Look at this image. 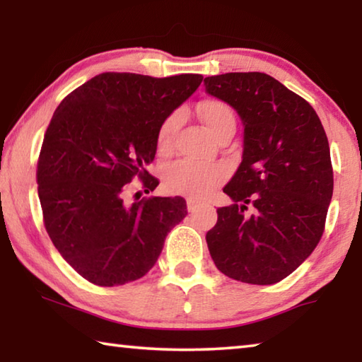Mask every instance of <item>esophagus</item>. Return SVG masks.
<instances>
[{
  "instance_id": "34e87169",
  "label": "esophagus",
  "mask_w": 362,
  "mask_h": 362,
  "mask_svg": "<svg viewBox=\"0 0 362 362\" xmlns=\"http://www.w3.org/2000/svg\"><path fill=\"white\" fill-rule=\"evenodd\" d=\"M199 206V203L198 201H194L193 198H188L187 199V209H188V212H193V211H196V207Z\"/></svg>"
}]
</instances>
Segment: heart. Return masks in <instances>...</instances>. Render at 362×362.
Instances as JSON below:
<instances>
[{"instance_id":"obj_1","label":"heart","mask_w":362,"mask_h":362,"mask_svg":"<svg viewBox=\"0 0 362 362\" xmlns=\"http://www.w3.org/2000/svg\"><path fill=\"white\" fill-rule=\"evenodd\" d=\"M196 113L216 139L225 131H235V110L223 100L206 99L199 102L196 107ZM177 122H179V116L170 115L159 126L156 134V146L159 153H168L173 148ZM223 177L225 170L218 164H203L189 161V159H180L164 169L163 180L164 188L169 193H185L188 196H194V198H201L209 193L218 182H222Z\"/></svg>"}]
</instances>
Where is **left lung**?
<instances>
[{"label":"left lung","instance_id":"8db88e82","mask_svg":"<svg viewBox=\"0 0 362 362\" xmlns=\"http://www.w3.org/2000/svg\"><path fill=\"white\" fill-rule=\"evenodd\" d=\"M211 95L244 124L243 161L223 192L207 247L225 276L274 284L308 259L326 226L334 170L326 131L313 107L267 73L204 78Z\"/></svg>","mask_w":362,"mask_h":362}]
</instances>
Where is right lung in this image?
<instances>
[{"mask_svg":"<svg viewBox=\"0 0 362 362\" xmlns=\"http://www.w3.org/2000/svg\"><path fill=\"white\" fill-rule=\"evenodd\" d=\"M201 81L193 73L107 71L54 112L36 169L42 220L60 255L89 283L113 287L145 276L185 218L180 196L126 206L122 194L134 177L146 193L158 187L145 166L155 159L159 126Z\"/></svg>","mask_w":362,"mask_h":362,"instance_id":"right-lung-1","label":"right lung"}]
</instances>
